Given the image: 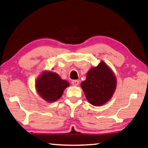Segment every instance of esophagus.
Masks as SVG:
<instances>
[{
	"label": "esophagus",
	"instance_id": "esophagus-1",
	"mask_svg": "<svg viewBox=\"0 0 148 148\" xmlns=\"http://www.w3.org/2000/svg\"><path fill=\"white\" fill-rule=\"evenodd\" d=\"M79 83V81L78 80H72V85L74 86H77Z\"/></svg>",
	"mask_w": 148,
	"mask_h": 148
}]
</instances>
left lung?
<instances>
[{
  "instance_id": "1",
  "label": "left lung",
  "mask_w": 148,
  "mask_h": 148,
  "mask_svg": "<svg viewBox=\"0 0 148 148\" xmlns=\"http://www.w3.org/2000/svg\"><path fill=\"white\" fill-rule=\"evenodd\" d=\"M116 86L114 74L104 62L88 72L86 79L81 83L87 100L95 106L104 104L111 98Z\"/></svg>"
}]
</instances>
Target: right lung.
<instances>
[{
	"mask_svg": "<svg viewBox=\"0 0 148 148\" xmlns=\"http://www.w3.org/2000/svg\"><path fill=\"white\" fill-rule=\"evenodd\" d=\"M69 86L67 81L62 79L55 72H44L37 80L36 88L39 95L46 101L54 102L62 97L65 88Z\"/></svg>",
	"mask_w": 148,
	"mask_h": 148,
	"instance_id": "add662e5",
	"label": "right lung"
}]
</instances>
